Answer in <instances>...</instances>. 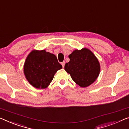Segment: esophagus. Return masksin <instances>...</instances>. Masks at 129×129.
<instances>
[{"label":"esophagus","instance_id":"1","mask_svg":"<svg viewBox=\"0 0 129 129\" xmlns=\"http://www.w3.org/2000/svg\"><path fill=\"white\" fill-rule=\"evenodd\" d=\"M65 64V61H63L62 62H61V65H62V66L63 68H64V67Z\"/></svg>","mask_w":129,"mask_h":129}]
</instances>
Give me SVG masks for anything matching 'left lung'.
Listing matches in <instances>:
<instances>
[{
    "mask_svg": "<svg viewBox=\"0 0 129 129\" xmlns=\"http://www.w3.org/2000/svg\"><path fill=\"white\" fill-rule=\"evenodd\" d=\"M70 62L65 70L72 80L81 87H86L95 81L100 72V64L95 55L87 48L76 49L69 55Z\"/></svg>",
    "mask_w": 129,
    "mask_h": 129,
    "instance_id": "obj_1",
    "label": "left lung"
}]
</instances>
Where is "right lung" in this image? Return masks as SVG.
<instances>
[{
    "label": "right lung",
    "mask_w": 129,
    "mask_h": 129,
    "mask_svg": "<svg viewBox=\"0 0 129 129\" xmlns=\"http://www.w3.org/2000/svg\"><path fill=\"white\" fill-rule=\"evenodd\" d=\"M62 68L54 54L45 50H33L25 61L24 73L32 86L44 89L50 84L57 71Z\"/></svg>",
    "instance_id": "obj_1"
}]
</instances>
